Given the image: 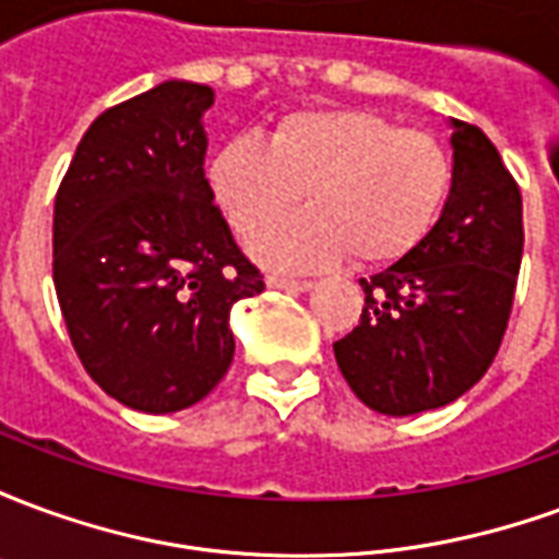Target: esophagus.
Returning <instances> with one entry per match:
<instances>
[{
    "mask_svg": "<svg viewBox=\"0 0 559 559\" xmlns=\"http://www.w3.org/2000/svg\"><path fill=\"white\" fill-rule=\"evenodd\" d=\"M269 287H275V290H293V293H305L311 290L314 284L305 278H287V275H269L266 278Z\"/></svg>",
    "mask_w": 559,
    "mask_h": 559,
    "instance_id": "34e87169",
    "label": "esophagus"
}]
</instances>
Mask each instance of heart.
I'll return each mask as SVG.
<instances>
[{"label":"heart","instance_id":"1","mask_svg":"<svg viewBox=\"0 0 559 559\" xmlns=\"http://www.w3.org/2000/svg\"><path fill=\"white\" fill-rule=\"evenodd\" d=\"M206 179L239 233L280 217L306 191L308 213L251 239V251L272 266H329L347 254L362 266H389L433 230L452 188V158L428 131L332 107L281 116L263 143H221Z\"/></svg>","mask_w":559,"mask_h":559}]
</instances>
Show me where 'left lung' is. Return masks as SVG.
I'll return each instance as SVG.
<instances>
[{"label": "left lung", "instance_id": "1", "mask_svg": "<svg viewBox=\"0 0 559 559\" xmlns=\"http://www.w3.org/2000/svg\"><path fill=\"white\" fill-rule=\"evenodd\" d=\"M449 128L452 188L440 218L416 251L359 281L362 320L335 341L356 399L386 416L437 411L476 386L515 299L521 191L479 128Z\"/></svg>", "mask_w": 559, "mask_h": 559}]
</instances>
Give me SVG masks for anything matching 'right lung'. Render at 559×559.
Instances as JSON below:
<instances>
[{"label": "right lung", "instance_id": "right-lung-1", "mask_svg": "<svg viewBox=\"0 0 559 559\" xmlns=\"http://www.w3.org/2000/svg\"><path fill=\"white\" fill-rule=\"evenodd\" d=\"M215 92L164 80L104 110L53 209V284L98 386L140 413L203 401L233 362V305L263 293L209 191Z\"/></svg>", "mask_w": 559, "mask_h": 559}]
</instances>
